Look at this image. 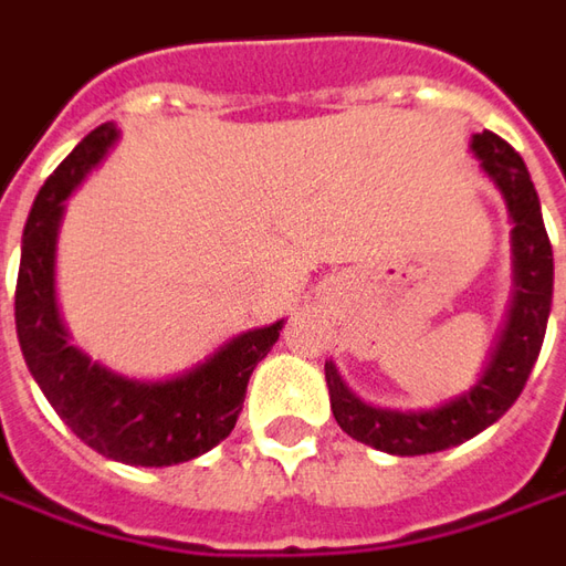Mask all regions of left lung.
<instances>
[{
  "label": "left lung",
  "mask_w": 566,
  "mask_h": 566,
  "mask_svg": "<svg viewBox=\"0 0 566 566\" xmlns=\"http://www.w3.org/2000/svg\"><path fill=\"white\" fill-rule=\"evenodd\" d=\"M473 151L483 161V170L502 189L511 211V239H514V305L507 314V327L495 345L480 382L439 405L433 411H386L364 405L348 392L336 367L327 364L329 408L336 423L352 439L370 449L389 454H433L451 446H461L476 433L492 427L499 417L517 401L523 386L539 358L548 311H552V286H555V258L552 242L542 223V208L530 170L517 151L495 133H476Z\"/></svg>",
  "instance_id": "1"
}]
</instances>
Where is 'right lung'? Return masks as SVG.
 Instances as JSON below:
<instances>
[{"label":"right lung","instance_id":"1","mask_svg":"<svg viewBox=\"0 0 566 566\" xmlns=\"http://www.w3.org/2000/svg\"><path fill=\"white\" fill-rule=\"evenodd\" d=\"M117 139L102 124L45 180L30 208L14 290V324L24 361L71 433L133 468H170L199 458L233 433L255 364L274 348L283 321L249 329L177 380H124L67 343L55 311V237L64 199Z\"/></svg>","mask_w":566,"mask_h":566}]
</instances>
